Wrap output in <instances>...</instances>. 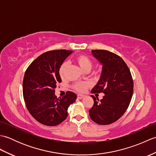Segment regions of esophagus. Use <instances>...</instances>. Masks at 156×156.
Instances as JSON below:
<instances>
[{"label": "esophagus", "mask_w": 156, "mask_h": 156, "mask_svg": "<svg viewBox=\"0 0 156 156\" xmlns=\"http://www.w3.org/2000/svg\"><path fill=\"white\" fill-rule=\"evenodd\" d=\"M77 97H78V98H79V99H82V98H83L84 97V95L82 94H78Z\"/></svg>", "instance_id": "obj_1"}]
</instances>
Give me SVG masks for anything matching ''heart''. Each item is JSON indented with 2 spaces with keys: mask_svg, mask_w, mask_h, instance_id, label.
I'll return each mask as SVG.
<instances>
[{
  "mask_svg": "<svg viewBox=\"0 0 156 156\" xmlns=\"http://www.w3.org/2000/svg\"><path fill=\"white\" fill-rule=\"evenodd\" d=\"M75 61L79 66V67H80L83 71L90 70V68H92V62L91 61V59L88 57H87V55H79L78 56H76L75 58ZM67 63L64 62L61 65L60 68H59V74L61 78L64 77L66 69H67ZM87 84L86 83H77L74 85V88H76V90H77L78 91L82 92L87 88Z\"/></svg>",
  "mask_w": 156,
  "mask_h": 156,
  "instance_id": "heart-1",
  "label": "heart"
}]
</instances>
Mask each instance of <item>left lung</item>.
Here are the masks:
<instances>
[{
	"mask_svg": "<svg viewBox=\"0 0 156 156\" xmlns=\"http://www.w3.org/2000/svg\"><path fill=\"white\" fill-rule=\"evenodd\" d=\"M91 53L102 66L100 79L91 92H103L105 96L100 101L90 96L94 105L89 115L97 124L108 125L121 118L127 109L133 92V78L126 63L119 55L98 49Z\"/></svg>",
	"mask_w": 156,
	"mask_h": 156,
	"instance_id": "1",
	"label": "left lung"
}]
</instances>
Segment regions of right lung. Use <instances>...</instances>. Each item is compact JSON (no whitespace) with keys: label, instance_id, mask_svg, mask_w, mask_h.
<instances>
[{"label":"right lung","instance_id":"1","mask_svg":"<svg viewBox=\"0 0 156 156\" xmlns=\"http://www.w3.org/2000/svg\"><path fill=\"white\" fill-rule=\"evenodd\" d=\"M73 51L54 50L39 55L25 73L23 82V98L29 112L40 123L47 126L60 124L68 117V108L77 98L68 91L57 98L55 88L62 82L59 69Z\"/></svg>","mask_w":156,"mask_h":156}]
</instances>
